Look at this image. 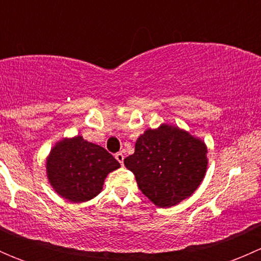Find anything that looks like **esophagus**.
I'll use <instances>...</instances> for the list:
<instances>
[{
	"mask_svg": "<svg viewBox=\"0 0 261 261\" xmlns=\"http://www.w3.org/2000/svg\"><path fill=\"white\" fill-rule=\"evenodd\" d=\"M116 160H117L118 163H120L121 165L123 164V159H125V155H123V152H117V154L115 155Z\"/></svg>",
	"mask_w": 261,
	"mask_h": 261,
	"instance_id": "1",
	"label": "esophagus"
}]
</instances>
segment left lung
<instances>
[{"label":"left lung","instance_id":"8db88e82","mask_svg":"<svg viewBox=\"0 0 261 261\" xmlns=\"http://www.w3.org/2000/svg\"><path fill=\"white\" fill-rule=\"evenodd\" d=\"M125 167L140 191L158 207L168 208L194 193L206 175L207 146L178 126L162 123L139 136Z\"/></svg>","mask_w":261,"mask_h":261}]
</instances>
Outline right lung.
Masks as SVG:
<instances>
[{"mask_svg":"<svg viewBox=\"0 0 261 261\" xmlns=\"http://www.w3.org/2000/svg\"><path fill=\"white\" fill-rule=\"evenodd\" d=\"M118 168L120 163L106 149L81 135L58 141L46 158L50 186L60 197L74 203L98 196L107 175Z\"/></svg>","mask_w":261,"mask_h":261,"instance_id":"add662e5","label":"right lung"}]
</instances>
